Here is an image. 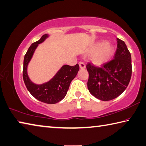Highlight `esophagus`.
<instances>
[{
    "label": "esophagus",
    "instance_id": "34e87169",
    "mask_svg": "<svg viewBox=\"0 0 146 146\" xmlns=\"http://www.w3.org/2000/svg\"><path fill=\"white\" fill-rule=\"evenodd\" d=\"M79 66H80V69H85L86 68V65H85V64L84 62H79Z\"/></svg>",
    "mask_w": 146,
    "mask_h": 146
}]
</instances>
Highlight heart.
<instances>
[{
  "label": "heart",
  "mask_w": 146,
  "mask_h": 146,
  "mask_svg": "<svg viewBox=\"0 0 146 146\" xmlns=\"http://www.w3.org/2000/svg\"><path fill=\"white\" fill-rule=\"evenodd\" d=\"M114 52V47L106 41H100L95 43L89 50L90 54H92L91 60L96 66H102L112 58Z\"/></svg>",
  "instance_id": "obj_1"
}]
</instances>
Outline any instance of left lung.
Returning a JSON list of instances; mask_svg holds the SVG:
<instances>
[{
	"label": "left lung",
	"instance_id": "1",
	"mask_svg": "<svg viewBox=\"0 0 146 146\" xmlns=\"http://www.w3.org/2000/svg\"><path fill=\"white\" fill-rule=\"evenodd\" d=\"M89 76L87 87L92 96L102 101L115 99L128 87L131 76L130 52L123 41L117 38V48L113 59L96 67L87 65Z\"/></svg>",
	"mask_w": 146,
	"mask_h": 146
}]
</instances>
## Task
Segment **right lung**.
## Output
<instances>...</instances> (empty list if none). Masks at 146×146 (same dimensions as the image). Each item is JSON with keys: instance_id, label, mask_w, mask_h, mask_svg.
Segmentation results:
<instances>
[{"instance_id": "add662e5", "label": "right lung", "mask_w": 146, "mask_h": 146, "mask_svg": "<svg viewBox=\"0 0 146 146\" xmlns=\"http://www.w3.org/2000/svg\"><path fill=\"white\" fill-rule=\"evenodd\" d=\"M48 38V34H44L29 48L23 60V78L28 91L36 99L48 104H55L64 98L71 82L77 75L79 65H63L50 80L41 84L34 83L28 75V65L39 44Z\"/></svg>"}]
</instances>
